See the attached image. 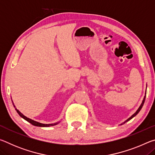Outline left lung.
Here are the masks:
<instances>
[{
	"mask_svg": "<svg viewBox=\"0 0 155 155\" xmlns=\"http://www.w3.org/2000/svg\"><path fill=\"white\" fill-rule=\"evenodd\" d=\"M145 99H146V96H144V98H143V101H142V103H141V105H140V107H139V109H138L137 110V111H136V112L135 113V114H133V115H131V117H129V118H128V120H126V121H125V122H124V123H122V124H121V125H122V124H124V123H126V122H128V121H129V120H130V119H132L133 117H135V115H137V114H138V113L140 111V110L141 109V108H142V107H143V103H144V102H145Z\"/></svg>",
	"mask_w": 155,
	"mask_h": 155,
	"instance_id": "obj_1",
	"label": "left lung"
}]
</instances>
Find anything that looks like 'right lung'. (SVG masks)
Here are the masks:
<instances>
[{
	"label": "right lung",
	"instance_id": "right-lung-1",
	"mask_svg": "<svg viewBox=\"0 0 155 155\" xmlns=\"http://www.w3.org/2000/svg\"><path fill=\"white\" fill-rule=\"evenodd\" d=\"M13 104H14V103H13ZM14 107H15L14 105ZM15 110H16V111L18 114L20 115V117H22L23 119H25V120H27V122H28L29 123H31V124H33L34 126H35V127H51V126H54V125H56L58 124L59 122H56L54 123V124H42V123H40L38 122H36V121H34V120H31L30 118H28V117L25 116L24 115H23L22 113H20L18 110L15 108Z\"/></svg>",
	"mask_w": 155,
	"mask_h": 155
}]
</instances>
